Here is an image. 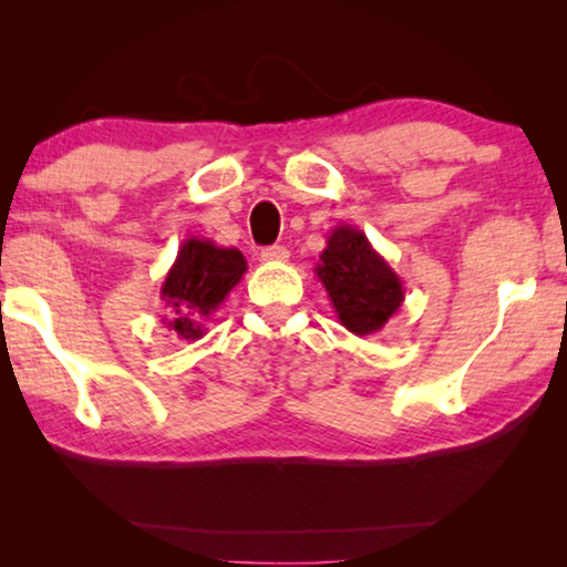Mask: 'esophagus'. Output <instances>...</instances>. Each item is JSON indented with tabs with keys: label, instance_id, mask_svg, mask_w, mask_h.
Segmentation results:
<instances>
[{
	"label": "esophagus",
	"instance_id": "34e87169",
	"mask_svg": "<svg viewBox=\"0 0 567 567\" xmlns=\"http://www.w3.org/2000/svg\"><path fill=\"white\" fill-rule=\"evenodd\" d=\"M286 258H289V250H286L284 245L266 247V250L260 252V260H262V262H284Z\"/></svg>",
	"mask_w": 567,
	"mask_h": 567
}]
</instances>
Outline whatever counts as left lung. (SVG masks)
Returning a JSON list of instances; mask_svg holds the SVG:
<instances>
[{
  "label": "left lung",
  "instance_id": "8db88e82",
  "mask_svg": "<svg viewBox=\"0 0 567 567\" xmlns=\"http://www.w3.org/2000/svg\"><path fill=\"white\" fill-rule=\"evenodd\" d=\"M315 274L328 291L340 324L353 336H374L405 301L400 276L351 224L330 231Z\"/></svg>",
  "mask_w": 567,
  "mask_h": 567
}]
</instances>
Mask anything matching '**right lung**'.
I'll list each match as a JSON object with an SVG mask.
<instances>
[{"instance_id":"1","label":"right lung","mask_w":567,"mask_h":567,"mask_svg":"<svg viewBox=\"0 0 567 567\" xmlns=\"http://www.w3.org/2000/svg\"><path fill=\"white\" fill-rule=\"evenodd\" d=\"M245 270L247 260L237 247H219L198 237L185 239L159 289L167 307L162 322L183 340L204 338V322L212 320Z\"/></svg>"}]
</instances>
